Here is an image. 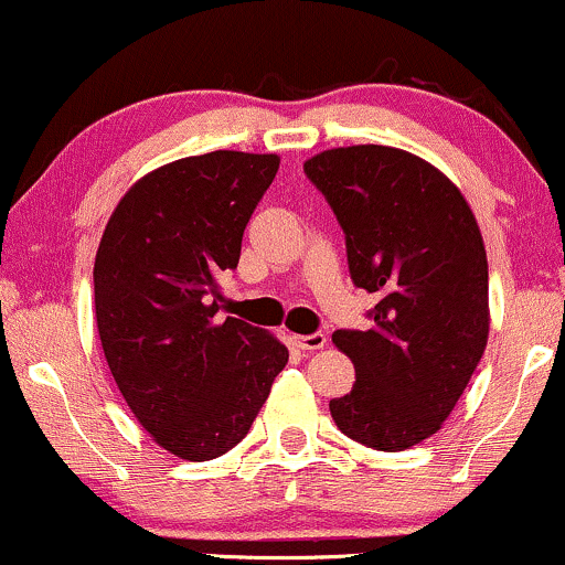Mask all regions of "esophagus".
<instances>
[{"label": "esophagus", "instance_id": "obj_1", "mask_svg": "<svg viewBox=\"0 0 565 565\" xmlns=\"http://www.w3.org/2000/svg\"><path fill=\"white\" fill-rule=\"evenodd\" d=\"M289 340L295 342V345L300 350H310V353L327 345V334H321V332H316V334H289Z\"/></svg>", "mask_w": 565, "mask_h": 565}]
</instances>
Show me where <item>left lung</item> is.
Instances as JSON below:
<instances>
[{"label":"left lung","instance_id":"8db88e82","mask_svg":"<svg viewBox=\"0 0 565 565\" xmlns=\"http://www.w3.org/2000/svg\"><path fill=\"white\" fill-rule=\"evenodd\" d=\"M305 174L345 231L355 287L380 297L366 332L332 334L355 382L329 412L348 438L404 451L440 430L489 342L481 228L462 191L401 148H329Z\"/></svg>","mask_w":565,"mask_h":565}]
</instances>
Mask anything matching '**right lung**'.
<instances>
[{
    "mask_svg": "<svg viewBox=\"0 0 565 565\" xmlns=\"http://www.w3.org/2000/svg\"><path fill=\"white\" fill-rule=\"evenodd\" d=\"M276 153L212 151L142 174L119 199L95 255V321L129 412L153 444L206 462L242 440L289 350L228 316L220 274L274 183Z\"/></svg>",
    "mask_w": 565,
    "mask_h": 565,
    "instance_id": "add662e5",
    "label": "right lung"
}]
</instances>
